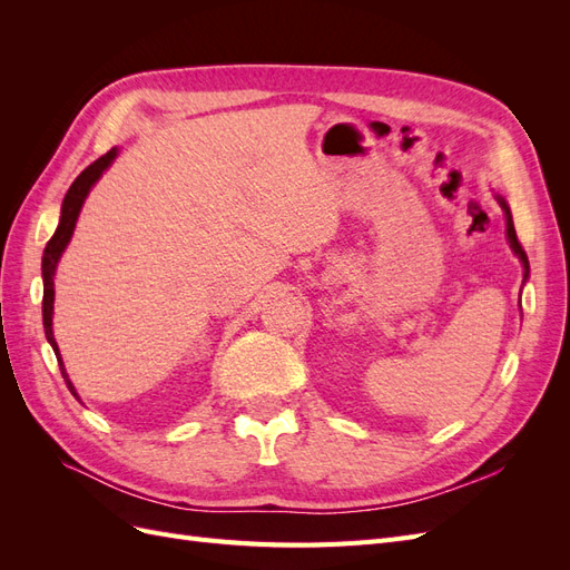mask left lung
Instances as JSON below:
<instances>
[{
  "mask_svg": "<svg viewBox=\"0 0 570 570\" xmlns=\"http://www.w3.org/2000/svg\"><path fill=\"white\" fill-rule=\"evenodd\" d=\"M494 199L499 202V206H502V212H504V218H507V239H509V247H511V252L519 256V262L523 264V283L530 278V264H528V254L523 252V247H521V243H519V237H515V228H513V218H511V209H509V204H507V199L502 197V195H494Z\"/></svg>",
  "mask_w": 570,
  "mask_h": 570,
  "instance_id": "1",
  "label": "left lung"
}]
</instances>
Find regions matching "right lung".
<instances>
[{
	"mask_svg": "<svg viewBox=\"0 0 570 570\" xmlns=\"http://www.w3.org/2000/svg\"><path fill=\"white\" fill-rule=\"evenodd\" d=\"M118 157V147L109 149L105 157H99L95 164H90L88 168L82 170V174L73 180V185L68 187V193L61 202V218H59V226L55 230V235H51V239L45 247V254H42V323H45V335H47V342L51 344V350H55L57 354V361H59V368H61V375L63 381L68 385V390H71V394L76 396V400H80L71 377H68L66 368H63V358L59 354V344L55 340V331H51V316H55V273H57V266H59V258L61 254L66 252L68 243H71L73 237V230H76V220L80 216V209L85 199H88L90 189L95 187V183L105 176V170L114 164V159Z\"/></svg>",
	"mask_w": 570,
	"mask_h": 570,
	"instance_id": "add662e5",
	"label": "right lung"
}]
</instances>
